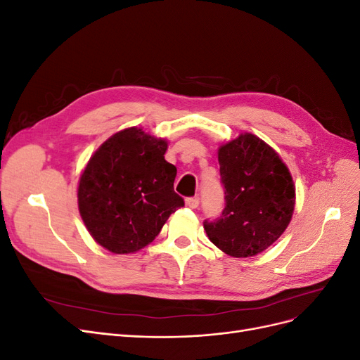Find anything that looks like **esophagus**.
Wrapping results in <instances>:
<instances>
[{
    "mask_svg": "<svg viewBox=\"0 0 360 360\" xmlns=\"http://www.w3.org/2000/svg\"><path fill=\"white\" fill-rule=\"evenodd\" d=\"M198 204H200L198 197H189V198H186V205L191 207V209H197Z\"/></svg>",
    "mask_w": 360,
    "mask_h": 360,
    "instance_id": "obj_1",
    "label": "esophagus"
}]
</instances>
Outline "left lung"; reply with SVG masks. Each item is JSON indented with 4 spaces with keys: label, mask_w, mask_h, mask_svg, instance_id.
Instances as JSON below:
<instances>
[{
    "label": "left lung",
    "mask_w": 360,
    "mask_h": 360,
    "mask_svg": "<svg viewBox=\"0 0 360 360\" xmlns=\"http://www.w3.org/2000/svg\"><path fill=\"white\" fill-rule=\"evenodd\" d=\"M225 207L204 221L210 242L236 258L254 257L276 242L288 226L296 191L276 151L252 134L219 148Z\"/></svg>",
    "instance_id": "left-lung-1"
}]
</instances>
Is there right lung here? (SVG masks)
<instances>
[{
    "label": "right lung",
    "mask_w": 360,
    "mask_h": 360,
    "mask_svg": "<svg viewBox=\"0 0 360 360\" xmlns=\"http://www.w3.org/2000/svg\"><path fill=\"white\" fill-rule=\"evenodd\" d=\"M167 147V141L130 127L105 141L85 167L78 188L79 213L105 249L136 252L184 205L174 192L177 168L163 158Z\"/></svg>",
    "instance_id": "obj_1"
}]
</instances>
